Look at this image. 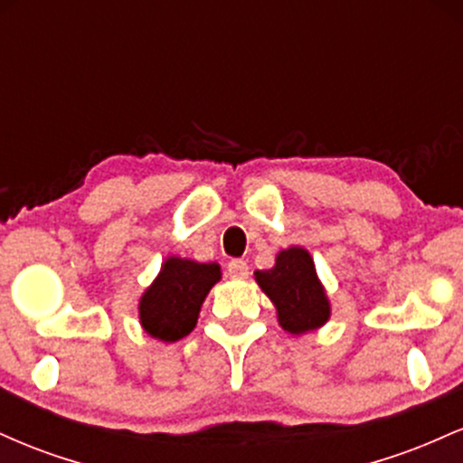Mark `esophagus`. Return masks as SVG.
<instances>
[{
	"label": "esophagus",
	"instance_id": "obj_1",
	"mask_svg": "<svg viewBox=\"0 0 463 463\" xmlns=\"http://www.w3.org/2000/svg\"><path fill=\"white\" fill-rule=\"evenodd\" d=\"M228 274H231V279H248V263L241 261V259H235V261L228 263Z\"/></svg>",
	"mask_w": 463,
	"mask_h": 463
}]
</instances>
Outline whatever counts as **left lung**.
<instances>
[{"label": "left lung", "mask_w": 463, "mask_h": 463, "mask_svg": "<svg viewBox=\"0 0 463 463\" xmlns=\"http://www.w3.org/2000/svg\"><path fill=\"white\" fill-rule=\"evenodd\" d=\"M254 280L276 307L280 328L305 335L324 326L331 317V300L324 289L309 250L289 246L280 250L274 268L257 269Z\"/></svg>", "instance_id": "1"}]
</instances>
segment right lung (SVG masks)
Masks as SVG:
<instances>
[{"instance_id":"right-lung-1","label":"right lung","mask_w":463,"mask_h":463,"mask_svg":"<svg viewBox=\"0 0 463 463\" xmlns=\"http://www.w3.org/2000/svg\"><path fill=\"white\" fill-rule=\"evenodd\" d=\"M220 279L222 268L217 263L167 257L139 298L141 328L158 342L183 339L195 328L202 302Z\"/></svg>"}]
</instances>
